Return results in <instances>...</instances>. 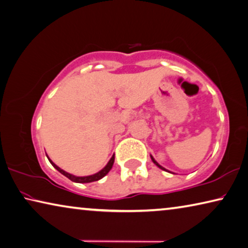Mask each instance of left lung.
<instances>
[{
	"instance_id": "8db88e82",
	"label": "left lung",
	"mask_w": 248,
	"mask_h": 248,
	"mask_svg": "<svg viewBox=\"0 0 248 248\" xmlns=\"http://www.w3.org/2000/svg\"><path fill=\"white\" fill-rule=\"evenodd\" d=\"M151 158H152V160H153V162H154V164H155L156 166H157V167H159L160 169H162V170H165V171H168V172H170L169 171V170H167V169H166V168H164V167H162V166H160L159 164H158V162L155 160V158H154L152 155H151ZM171 173H173V172H171Z\"/></svg>"
}]
</instances>
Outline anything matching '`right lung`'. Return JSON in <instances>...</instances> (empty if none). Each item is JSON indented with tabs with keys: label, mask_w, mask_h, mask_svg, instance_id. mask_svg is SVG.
Listing matches in <instances>:
<instances>
[{
	"label": "right lung",
	"mask_w": 248,
	"mask_h": 248,
	"mask_svg": "<svg viewBox=\"0 0 248 248\" xmlns=\"http://www.w3.org/2000/svg\"><path fill=\"white\" fill-rule=\"evenodd\" d=\"M46 156H47V155H46ZM47 158H48V160L50 161V164H51L52 166H54V168H56L57 170H58V171H59L60 173L63 174V176H66V177L68 178V179H70L71 181L78 182V184H88V182H93V181H97V180L102 179V178H103L104 176H107V174L108 173L109 170L112 169L113 164H114V155H113V156L111 157V159L108 160L107 166H105V167H104L103 169H101L99 172H96V173H94V174H91V176L78 177V176H74V174H71V173H69V172H67V171H64V170H62V168H59L58 166H57L56 164H54V162L51 161V159H50L49 157L47 156Z\"/></svg>",
	"instance_id": "1"
}]
</instances>
